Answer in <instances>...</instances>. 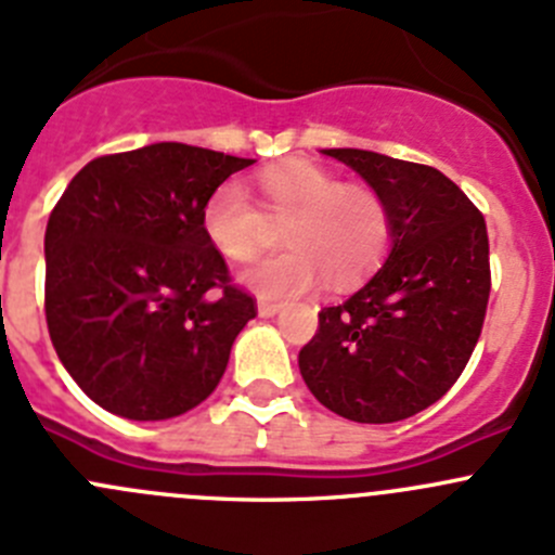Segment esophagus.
<instances>
[{
  "label": "esophagus",
  "instance_id": "esophagus-1",
  "mask_svg": "<svg viewBox=\"0 0 555 555\" xmlns=\"http://www.w3.org/2000/svg\"><path fill=\"white\" fill-rule=\"evenodd\" d=\"M258 313L261 317H274V313H281V302H272V299H258Z\"/></svg>",
  "mask_w": 555,
  "mask_h": 555
}]
</instances>
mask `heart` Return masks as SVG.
<instances>
[{
  "label": "heart",
  "mask_w": 555,
  "mask_h": 555,
  "mask_svg": "<svg viewBox=\"0 0 555 555\" xmlns=\"http://www.w3.org/2000/svg\"><path fill=\"white\" fill-rule=\"evenodd\" d=\"M263 215L286 225L288 250L244 274V283L269 299L311 292L324 274L349 286L377 269L393 242L390 206L374 186L344 184L311 162H288L258 176ZM238 184L217 186L203 203L206 238L228 261H253L267 238V220Z\"/></svg>",
  "instance_id": "1"
}]
</instances>
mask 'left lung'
<instances>
[{"instance_id": "left-lung-1", "label": "left lung", "mask_w": 555, "mask_h": 555, "mask_svg": "<svg viewBox=\"0 0 555 555\" xmlns=\"http://www.w3.org/2000/svg\"><path fill=\"white\" fill-rule=\"evenodd\" d=\"M324 154L388 201L393 247L360 292L322 308L299 374L335 415L393 424L449 393L474 354L492 286L485 217L429 165L358 149Z\"/></svg>"}]
</instances>
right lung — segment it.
<instances>
[{
  "label": "right lung",
  "instance_id": "right-lung-1",
  "mask_svg": "<svg viewBox=\"0 0 555 555\" xmlns=\"http://www.w3.org/2000/svg\"><path fill=\"white\" fill-rule=\"evenodd\" d=\"M253 159L156 142L88 162L46 225V324L109 413L165 421L211 396L256 299L231 281L203 203Z\"/></svg>",
  "mask_w": 555,
  "mask_h": 555
}]
</instances>
